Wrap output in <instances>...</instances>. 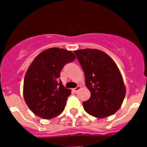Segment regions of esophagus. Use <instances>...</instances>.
<instances>
[{"label":"esophagus","instance_id":"obj_1","mask_svg":"<svg viewBox=\"0 0 147 147\" xmlns=\"http://www.w3.org/2000/svg\"><path fill=\"white\" fill-rule=\"evenodd\" d=\"M80 89H81V87H80V86H77V87H76V88H73L72 90H73V92H74V93H76V92L79 91V90H80Z\"/></svg>","mask_w":147,"mask_h":147}]
</instances>
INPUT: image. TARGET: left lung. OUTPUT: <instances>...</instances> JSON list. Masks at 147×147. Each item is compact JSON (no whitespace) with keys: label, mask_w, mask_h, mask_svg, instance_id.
I'll return each instance as SVG.
<instances>
[{"label":"left lung","mask_w":147,"mask_h":147,"mask_svg":"<svg viewBox=\"0 0 147 147\" xmlns=\"http://www.w3.org/2000/svg\"><path fill=\"white\" fill-rule=\"evenodd\" d=\"M85 74L90 97L82 103L85 110L96 118L113 115L121 106L126 88L119 67L113 59L98 49L74 51Z\"/></svg>","instance_id":"obj_1"}]
</instances>
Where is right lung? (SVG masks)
<instances>
[{"label":"right lung","mask_w":147,"mask_h":147,"mask_svg":"<svg viewBox=\"0 0 147 147\" xmlns=\"http://www.w3.org/2000/svg\"><path fill=\"white\" fill-rule=\"evenodd\" d=\"M75 59L71 51L51 48L39 54L31 63L23 82V97L35 115L51 119L64 110L71 90L63 86L59 78L65 65Z\"/></svg>","instance_id":"obj_1"}]
</instances>
